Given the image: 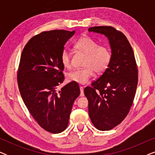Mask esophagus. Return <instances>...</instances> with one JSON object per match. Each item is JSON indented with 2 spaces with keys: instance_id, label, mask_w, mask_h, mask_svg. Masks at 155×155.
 Wrapping results in <instances>:
<instances>
[{
  "instance_id": "34e87169",
  "label": "esophagus",
  "mask_w": 155,
  "mask_h": 155,
  "mask_svg": "<svg viewBox=\"0 0 155 155\" xmlns=\"http://www.w3.org/2000/svg\"><path fill=\"white\" fill-rule=\"evenodd\" d=\"M80 96L83 97L84 96V88L82 86H80Z\"/></svg>"
}]
</instances>
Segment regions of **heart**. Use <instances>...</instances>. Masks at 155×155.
Listing matches in <instances>:
<instances>
[{
  "mask_svg": "<svg viewBox=\"0 0 155 155\" xmlns=\"http://www.w3.org/2000/svg\"><path fill=\"white\" fill-rule=\"evenodd\" d=\"M75 48L86 55L83 68L73 70L68 73L69 81L79 84H85L94 75V71L98 73H103L109 66L111 59L109 48L99 46L96 41L89 37H82L75 44ZM61 62L63 67H71V53L68 49L63 50L61 54Z\"/></svg>",
  "mask_w": 155,
  "mask_h": 155,
  "instance_id": "b5f03b06",
  "label": "heart"
}]
</instances>
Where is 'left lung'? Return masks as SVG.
<instances>
[{
    "label": "left lung",
    "instance_id": "left-lung-1",
    "mask_svg": "<svg viewBox=\"0 0 155 155\" xmlns=\"http://www.w3.org/2000/svg\"><path fill=\"white\" fill-rule=\"evenodd\" d=\"M88 31L104 35L111 46L109 66L84 90L93 125L99 130H109L124 120L132 107L138 80L136 61L121 31L110 26L93 27Z\"/></svg>",
    "mask_w": 155,
    "mask_h": 155
}]
</instances>
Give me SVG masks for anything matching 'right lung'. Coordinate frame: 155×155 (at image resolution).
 <instances>
[{"instance_id":"obj_1","label":"right lung","mask_w":155,"mask_h":155,"mask_svg":"<svg viewBox=\"0 0 155 155\" xmlns=\"http://www.w3.org/2000/svg\"><path fill=\"white\" fill-rule=\"evenodd\" d=\"M75 31H43L31 38L21 55L18 83L25 104L38 124L51 133L68 125L74 101L80 94L77 82L57 90L64 80L61 54Z\"/></svg>"}]
</instances>
